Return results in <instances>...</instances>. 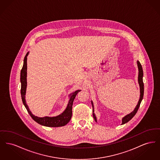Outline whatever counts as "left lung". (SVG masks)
Here are the masks:
<instances>
[{
	"instance_id": "1",
	"label": "left lung",
	"mask_w": 160,
	"mask_h": 160,
	"mask_svg": "<svg viewBox=\"0 0 160 160\" xmlns=\"http://www.w3.org/2000/svg\"><path fill=\"white\" fill-rule=\"evenodd\" d=\"M137 66H138V82L139 84V86H140V99L138 100V104H137V106L136 107V108H134V111L132 112L131 113H130L129 114L126 115L125 117H123L122 118V124H124V123H126L127 122L129 121L134 116V115L136 114L137 113V110L140 107V103L143 99V95H144V84H143V68H142V65L141 63H140L139 61H137ZM92 105L93 107V118L95 119V121L96 122H97V118L95 116V114L93 113L94 111H93V102L91 101Z\"/></svg>"
}]
</instances>
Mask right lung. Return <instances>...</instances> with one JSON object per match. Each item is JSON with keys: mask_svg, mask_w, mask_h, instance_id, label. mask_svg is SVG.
I'll return each mask as SVG.
<instances>
[{"mask_svg": "<svg viewBox=\"0 0 160 160\" xmlns=\"http://www.w3.org/2000/svg\"><path fill=\"white\" fill-rule=\"evenodd\" d=\"M29 54V52L26 54L24 58L23 68L20 72V82H21V95L23 104L26 107L28 112L30 114L32 118L39 124L48 127H62L67 125L70 121L72 116V107L73 101L76 98L77 94L80 91V90H77L76 91L71 93L68 104L65 111L61 114L54 116V117H48L46 116L43 118L37 117L32 113L28 106L26 104L25 100V95L27 87V56Z\"/></svg>", "mask_w": 160, "mask_h": 160, "instance_id": "add662e5", "label": "right lung"}]
</instances>
